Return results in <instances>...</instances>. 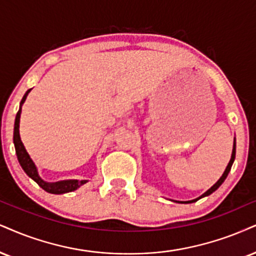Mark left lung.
<instances>
[{
  "label": "left lung",
  "instance_id": "obj_1",
  "mask_svg": "<svg viewBox=\"0 0 256 256\" xmlns=\"http://www.w3.org/2000/svg\"><path fill=\"white\" fill-rule=\"evenodd\" d=\"M235 153H236V142H235V140H234V146H232V158H230V162H229V164H228V166H226V171L223 172V174H222V176H220V178L218 179V180H217V182L215 185H212L211 186V188H209V190H208L206 192H205V194H203L200 196V197H198V198H196V200H188V202H176V203H194V202H197L198 200H200V198H203V197H206V196H209V194H212L214 191H216L217 188H220V185H222V182L226 180V176H228V173L230 172V168H232V162H234V160H235Z\"/></svg>",
  "mask_w": 256,
  "mask_h": 256
}]
</instances>
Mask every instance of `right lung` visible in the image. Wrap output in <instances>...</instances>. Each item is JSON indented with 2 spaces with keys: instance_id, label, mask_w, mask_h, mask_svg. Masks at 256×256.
I'll return each mask as SVG.
<instances>
[{
  "instance_id": "right-lung-1",
  "label": "right lung",
  "mask_w": 256,
  "mask_h": 256,
  "mask_svg": "<svg viewBox=\"0 0 256 256\" xmlns=\"http://www.w3.org/2000/svg\"><path fill=\"white\" fill-rule=\"evenodd\" d=\"M30 90L32 89L27 90V92L24 94V97H22L21 103H20V109H18V112L16 114V118H15L14 144H15V150H16L18 162H20L22 170L26 172V174L30 176V178L33 179V180L36 182L41 188H44L46 192H48V194H66V192H71V191L77 190L78 188H80L82 185H84L85 182H88V180H76V179H70V180H60V182H47L45 180H42V179L40 178L39 173H38L36 164H34L33 160L30 159V154L27 153L26 148H24V144H22V141L20 138V130H18V128H20L21 106H22V104L24 103V100H26L28 94H30Z\"/></svg>"
}]
</instances>
